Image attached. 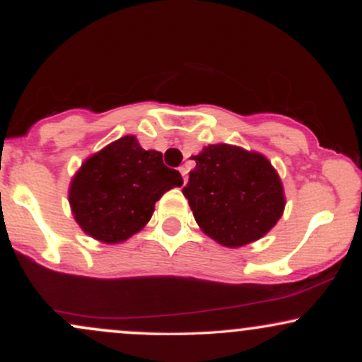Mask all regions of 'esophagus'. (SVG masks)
Returning <instances> with one entry per match:
<instances>
[{
    "label": "esophagus",
    "instance_id": "esophagus-1",
    "mask_svg": "<svg viewBox=\"0 0 362 362\" xmlns=\"http://www.w3.org/2000/svg\"><path fill=\"white\" fill-rule=\"evenodd\" d=\"M178 172H180V175L184 177V184H185V182H187V168L180 167V168H178Z\"/></svg>",
    "mask_w": 362,
    "mask_h": 362
}]
</instances>
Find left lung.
Masks as SVG:
<instances>
[{
  "label": "left lung",
  "instance_id": "1",
  "mask_svg": "<svg viewBox=\"0 0 362 362\" xmlns=\"http://www.w3.org/2000/svg\"><path fill=\"white\" fill-rule=\"evenodd\" d=\"M192 160L195 168L182 192L209 238L238 248L276 226L284 213V187L264 155L221 143L204 146Z\"/></svg>",
  "mask_w": 362,
  "mask_h": 362
}]
</instances>
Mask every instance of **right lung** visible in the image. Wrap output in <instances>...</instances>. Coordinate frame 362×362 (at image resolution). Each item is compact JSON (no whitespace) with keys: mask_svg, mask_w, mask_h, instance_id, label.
Returning <instances> with one entry per match:
<instances>
[{"mask_svg":"<svg viewBox=\"0 0 362 362\" xmlns=\"http://www.w3.org/2000/svg\"><path fill=\"white\" fill-rule=\"evenodd\" d=\"M182 184L160 151H146L136 136H124L83 161L69 184V206L86 235L114 245L143 230L156 201Z\"/></svg>","mask_w":362,"mask_h":362,"instance_id":"right-lung-1","label":"right lung"}]
</instances>
